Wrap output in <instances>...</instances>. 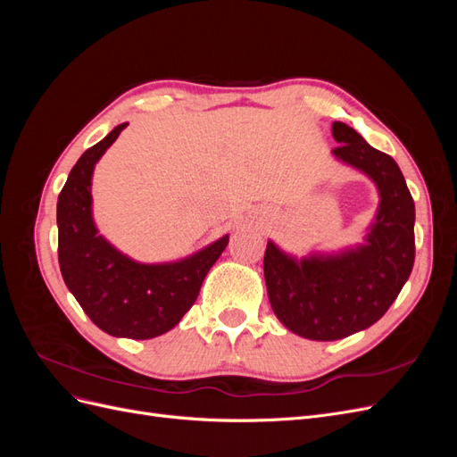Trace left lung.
Here are the masks:
<instances>
[{"label": "left lung", "instance_id": "8db88e82", "mask_svg": "<svg viewBox=\"0 0 457 457\" xmlns=\"http://www.w3.org/2000/svg\"><path fill=\"white\" fill-rule=\"evenodd\" d=\"M331 135L339 143L331 154L368 175L379 192L364 244L297 259L269 240L262 259L276 318L312 341L343 339L376 324L410 278L416 257V207L396 162L347 123L334 121Z\"/></svg>", "mask_w": 457, "mask_h": 457}]
</instances>
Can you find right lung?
<instances>
[{"label":"right lung","mask_w":457,"mask_h":457,"mask_svg":"<svg viewBox=\"0 0 457 457\" xmlns=\"http://www.w3.org/2000/svg\"><path fill=\"white\" fill-rule=\"evenodd\" d=\"M128 128L120 123L76 162L57 202L59 265L79 307L106 334L152 339L175 328L195 305L205 274L225 252L228 234L171 262H139L110 244L93 220L95 163Z\"/></svg>","instance_id":"1"}]
</instances>
